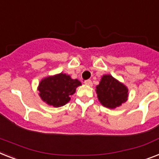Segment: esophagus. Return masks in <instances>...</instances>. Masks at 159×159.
Instances as JSON below:
<instances>
[{
  "label": "esophagus",
  "mask_w": 159,
  "mask_h": 159,
  "mask_svg": "<svg viewBox=\"0 0 159 159\" xmlns=\"http://www.w3.org/2000/svg\"><path fill=\"white\" fill-rule=\"evenodd\" d=\"M84 83L86 84V85H87V86H91L92 82H91V80H86V81L84 82Z\"/></svg>",
  "instance_id": "esophagus-1"
}]
</instances>
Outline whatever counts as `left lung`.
Listing matches in <instances>:
<instances>
[{"label": "left lung", "instance_id": "left-lung-1", "mask_svg": "<svg viewBox=\"0 0 159 159\" xmlns=\"http://www.w3.org/2000/svg\"><path fill=\"white\" fill-rule=\"evenodd\" d=\"M95 88L100 104L109 109L121 106L128 98V88L110 74L102 76Z\"/></svg>", "mask_w": 159, "mask_h": 159}]
</instances>
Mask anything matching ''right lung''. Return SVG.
<instances>
[{"instance_id":"right-lung-1","label":"right lung","mask_w":159,"mask_h":159,"mask_svg":"<svg viewBox=\"0 0 159 159\" xmlns=\"http://www.w3.org/2000/svg\"><path fill=\"white\" fill-rule=\"evenodd\" d=\"M82 85L77 79H73L66 73H59L44 77L41 80L37 91L39 96L48 105L53 107L64 106L71 100L70 96Z\"/></svg>"}]
</instances>
